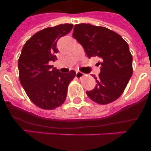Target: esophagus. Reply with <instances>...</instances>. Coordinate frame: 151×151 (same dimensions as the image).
Returning <instances> with one entry per match:
<instances>
[{
    "mask_svg": "<svg viewBox=\"0 0 151 151\" xmlns=\"http://www.w3.org/2000/svg\"><path fill=\"white\" fill-rule=\"evenodd\" d=\"M85 74H83V73L80 72V71H77V73H76V77L78 79H80L82 78L83 77H84Z\"/></svg>",
    "mask_w": 151,
    "mask_h": 151,
    "instance_id": "esophagus-1",
    "label": "esophagus"
}]
</instances>
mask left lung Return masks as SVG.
<instances>
[{
    "label": "left lung",
    "instance_id": "1",
    "mask_svg": "<svg viewBox=\"0 0 151 151\" xmlns=\"http://www.w3.org/2000/svg\"><path fill=\"white\" fill-rule=\"evenodd\" d=\"M73 37L83 47L88 58H101V72L92 91H86L92 101L107 104L118 99L133 73L132 55L127 42L115 32L101 26L81 23L74 27Z\"/></svg>",
    "mask_w": 151,
    "mask_h": 151
}]
</instances>
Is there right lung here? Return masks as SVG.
<instances>
[{"label": "right lung", "mask_w": 151, "mask_h": 151, "mask_svg": "<svg viewBox=\"0 0 151 151\" xmlns=\"http://www.w3.org/2000/svg\"><path fill=\"white\" fill-rule=\"evenodd\" d=\"M73 24H60L37 32L25 42L18 60L19 78L30 101L43 109H54L64 103L67 89L75 77L73 70L63 74L49 62L57 60L56 45Z\"/></svg>", "instance_id": "1"}]
</instances>
